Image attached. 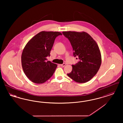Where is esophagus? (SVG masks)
<instances>
[{
    "instance_id": "esophagus-1",
    "label": "esophagus",
    "mask_w": 123,
    "mask_h": 123,
    "mask_svg": "<svg viewBox=\"0 0 123 123\" xmlns=\"http://www.w3.org/2000/svg\"><path fill=\"white\" fill-rule=\"evenodd\" d=\"M60 66L62 67H64L65 66V64H60Z\"/></svg>"
}]
</instances>
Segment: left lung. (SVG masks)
Segmentation results:
<instances>
[{
  "mask_svg": "<svg viewBox=\"0 0 123 123\" xmlns=\"http://www.w3.org/2000/svg\"><path fill=\"white\" fill-rule=\"evenodd\" d=\"M73 48V55L79 61L72 65V70L67 75L74 81L85 83L90 80L97 73L101 64V56L96 42L85 32L64 31Z\"/></svg>",
  "mask_w": 123,
  "mask_h": 123,
  "instance_id": "obj_1",
  "label": "left lung"
}]
</instances>
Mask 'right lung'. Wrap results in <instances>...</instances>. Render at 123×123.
Instances as JSON below:
<instances>
[{
  "instance_id": "obj_1",
  "label": "right lung",
  "mask_w": 123,
  "mask_h": 123,
  "mask_svg": "<svg viewBox=\"0 0 123 123\" xmlns=\"http://www.w3.org/2000/svg\"><path fill=\"white\" fill-rule=\"evenodd\" d=\"M60 32L41 31L34 36L24 47L21 57L24 72L30 80L43 83L52 76L57 64L47 61L50 56L55 38Z\"/></svg>"
}]
</instances>
